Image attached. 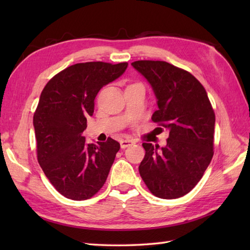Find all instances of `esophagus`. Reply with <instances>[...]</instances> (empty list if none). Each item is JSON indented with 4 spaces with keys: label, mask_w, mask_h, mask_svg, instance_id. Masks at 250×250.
I'll use <instances>...</instances> for the list:
<instances>
[{
    "label": "esophagus",
    "mask_w": 250,
    "mask_h": 250,
    "mask_svg": "<svg viewBox=\"0 0 250 250\" xmlns=\"http://www.w3.org/2000/svg\"><path fill=\"white\" fill-rule=\"evenodd\" d=\"M134 143H135V142H134L133 140L125 139V140H121V141H120V146H121L122 149H125V148L129 147V146H131V145H133Z\"/></svg>",
    "instance_id": "esophagus-1"
}]
</instances>
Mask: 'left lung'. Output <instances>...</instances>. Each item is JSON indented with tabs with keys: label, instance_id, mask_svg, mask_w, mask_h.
I'll return each mask as SVG.
<instances>
[{
	"label": "left lung",
	"instance_id": "left-lung-1",
	"mask_svg": "<svg viewBox=\"0 0 250 250\" xmlns=\"http://www.w3.org/2000/svg\"><path fill=\"white\" fill-rule=\"evenodd\" d=\"M131 65L156 95L152 121L169 131L164 147L143 143L146 153L139 167L141 177L158 198H180L200 182L213 158V107L204 87L189 72L166 61L142 60Z\"/></svg>",
	"mask_w": 250,
	"mask_h": 250
}]
</instances>
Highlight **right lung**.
Instances as JSON below:
<instances>
[{"label": "right lung", "mask_w": 250, "mask_h": 250, "mask_svg": "<svg viewBox=\"0 0 250 250\" xmlns=\"http://www.w3.org/2000/svg\"><path fill=\"white\" fill-rule=\"evenodd\" d=\"M128 63H77L58 73L41 93L33 117L37 160L58 192L74 201L103 187L120 144L113 139L87 144L83 131L94 99L124 74Z\"/></svg>", "instance_id": "add662e5"}]
</instances>
